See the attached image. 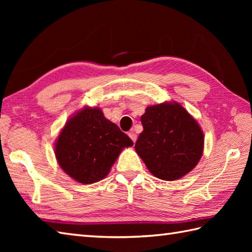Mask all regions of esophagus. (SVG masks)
Instances as JSON below:
<instances>
[{
	"instance_id": "34e87169",
	"label": "esophagus",
	"mask_w": 252,
	"mask_h": 252,
	"mask_svg": "<svg viewBox=\"0 0 252 252\" xmlns=\"http://www.w3.org/2000/svg\"><path fill=\"white\" fill-rule=\"evenodd\" d=\"M129 136L131 137V140H132L133 142H134V143L136 142V140H137V135L135 134L134 132H133V131H132V132H129Z\"/></svg>"
}]
</instances>
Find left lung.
<instances>
[{
	"label": "left lung",
	"mask_w": 252,
	"mask_h": 252,
	"mask_svg": "<svg viewBox=\"0 0 252 252\" xmlns=\"http://www.w3.org/2000/svg\"><path fill=\"white\" fill-rule=\"evenodd\" d=\"M143 132L135 151L156 178L181 179L194 169L203 152L199 125L179 103L149 106L141 117Z\"/></svg>",
	"instance_id": "obj_1"
}]
</instances>
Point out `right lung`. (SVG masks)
Listing matches in <instances>:
<instances>
[{
	"mask_svg": "<svg viewBox=\"0 0 252 252\" xmlns=\"http://www.w3.org/2000/svg\"><path fill=\"white\" fill-rule=\"evenodd\" d=\"M133 142L99 108L84 107L71 117L55 144L61 168L82 184L103 180L123 148Z\"/></svg>",
	"mask_w": 252,
	"mask_h": 252,
	"instance_id": "add662e5",
	"label": "right lung"
}]
</instances>
